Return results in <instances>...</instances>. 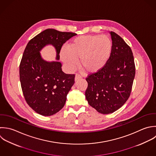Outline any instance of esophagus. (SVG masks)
I'll list each match as a JSON object with an SVG mask.
<instances>
[{"label": "esophagus", "instance_id": "34e87169", "mask_svg": "<svg viewBox=\"0 0 156 156\" xmlns=\"http://www.w3.org/2000/svg\"><path fill=\"white\" fill-rule=\"evenodd\" d=\"M82 78L81 75H80V74H78V73H76V75H75V81H77V80H78L79 79H80V78Z\"/></svg>", "mask_w": 156, "mask_h": 156}]
</instances>
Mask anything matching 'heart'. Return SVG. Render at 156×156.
Returning <instances> with one entry per match:
<instances>
[{"mask_svg": "<svg viewBox=\"0 0 156 156\" xmlns=\"http://www.w3.org/2000/svg\"><path fill=\"white\" fill-rule=\"evenodd\" d=\"M113 50V42L107 35H87L74 39L62 51L61 58L67 66L72 69L76 60L80 59L81 69L86 72L95 73L107 64Z\"/></svg>", "mask_w": 156, "mask_h": 156, "instance_id": "obj_1", "label": "heart"}]
</instances>
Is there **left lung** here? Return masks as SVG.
<instances>
[{"label": "left lung", "instance_id": "1", "mask_svg": "<svg viewBox=\"0 0 156 156\" xmlns=\"http://www.w3.org/2000/svg\"><path fill=\"white\" fill-rule=\"evenodd\" d=\"M110 34L113 42L110 59L103 69L86 78V98L90 106L103 114L116 111L126 103L136 74L131 48L117 33Z\"/></svg>", "mask_w": 156, "mask_h": 156}]
</instances>
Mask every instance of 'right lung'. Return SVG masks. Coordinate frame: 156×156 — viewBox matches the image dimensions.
I'll return each instance as SVG.
<instances>
[{"instance_id":"add662e5","label":"right lung","mask_w":156,"mask_h":156,"mask_svg":"<svg viewBox=\"0 0 156 156\" xmlns=\"http://www.w3.org/2000/svg\"><path fill=\"white\" fill-rule=\"evenodd\" d=\"M75 35L48 28L32 38L25 48L19 65L22 93L29 106L42 115H52L64 107L75 75L64 73L59 62L44 61L39 51L45 45L51 44L59 59L63 44Z\"/></svg>"}]
</instances>
